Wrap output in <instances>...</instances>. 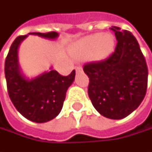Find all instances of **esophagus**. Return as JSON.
<instances>
[{
	"instance_id": "34e87169",
	"label": "esophagus",
	"mask_w": 152,
	"mask_h": 152,
	"mask_svg": "<svg viewBox=\"0 0 152 152\" xmlns=\"http://www.w3.org/2000/svg\"><path fill=\"white\" fill-rule=\"evenodd\" d=\"M75 70H76L77 72H79V71H81V70H82V67H75Z\"/></svg>"
}]
</instances>
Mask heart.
I'll return each instance as SVG.
<instances>
[{"label": "heart", "instance_id": "heart-1", "mask_svg": "<svg viewBox=\"0 0 152 152\" xmlns=\"http://www.w3.org/2000/svg\"><path fill=\"white\" fill-rule=\"evenodd\" d=\"M114 45L113 37L109 34H95L83 39L78 45V53L85 56L93 52L96 57H102L112 50Z\"/></svg>", "mask_w": 152, "mask_h": 152}]
</instances>
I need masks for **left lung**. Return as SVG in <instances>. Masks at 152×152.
I'll use <instances>...</instances> for the list:
<instances>
[{"instance_id": "1", "label": "left lung", "mask_w": 152, "mask_h": 152, "mask_svg": "<svg viewBox=\"0 0 152 152\" xmlns=\"http://www.w3.org/2000/svg\"><path fill=\"white\" fill-rule=\"evenodd\" d=\"M117 39L115 50L101 61L84 65L90 79L88 94L102 116L122 119L133 113L146 93L148 68L137 39L128 30L111 28Z\"/></svg>"}]
</instances>
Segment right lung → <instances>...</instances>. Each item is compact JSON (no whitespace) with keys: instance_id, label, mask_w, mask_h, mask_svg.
<instances>
[{"instance_id":"1","label":"right lung","mask_w":152,"mask_h":152,"mask_svg":"<svg viewBox=\"0 0 152 152\" xmlns=\"http://www.w3.org/2000/svg\"><path fill=\"white\" fill-rule=\"evenodd\" d=\"M53 39L56 32L29 33ZM28 35H20L12 44L6 61L5 76L8 95L16 109L27 119L35 123H45L60 113L67 89L74 80L75 70L62 76L51 70L33 79H26L20 71L18 48Z\"/></svg>"}]
</instances>
